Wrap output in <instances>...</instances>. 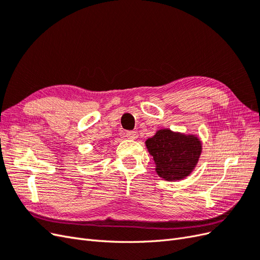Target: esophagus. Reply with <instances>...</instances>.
<instances>
[{"label": "esophagus", "mask_w": 260, "mask_h": 260, "mask_svg": "<svg viewBox=\"0 0 260 260\" xmlns=\"http://www.w3.org/2000/svg\"><path fill=\"white\" fill-rule=\"evenodd\" d=\"M125 137L131 140H137L138 139V132L137 131H127L125 132Z\"/></svg>", "instance_id": "esophagus-1"}]
</instances>
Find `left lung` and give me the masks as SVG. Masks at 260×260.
<instances>
[{
    "instance_id": "8db88e82",
    "label": "left lung",
    "mask_w": 260,
    "mask_h": 260,
    "mask_svg": "<svg viewBox=\"0 0 260 260\" xmlns=\"http://www.w3.org/2000/svg\"><path fill=\"white\" fill-rule=\"evenodd\" d=\"M146 146L155 160L157 175L169 181L190 175L202 152L198 138L168 129L157 131L153 138L146 141Z\"/></svg>"
}]
</instances>
